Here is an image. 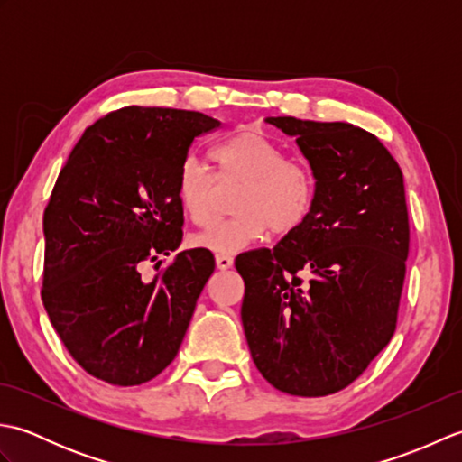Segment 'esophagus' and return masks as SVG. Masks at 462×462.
<instances>
[{
	"instance_id": "obj_1",
	"label": "esophagus",
	"mask_w": 462,
	"mask_h": 462,
	"mask_svg": "<svg viewBox=\"0 0 462 462\" xmlns=\"http://www.w3.org/2000/svg\"><path fill=\"white\" fill-rule=\"evenodd\" d=\"M232 263L234 258L230 254H216V266H218V270H230Z\"/></svg>"
}]
</instances>
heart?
I'll list each match as a JSON object with an SVG mask.
<instances>
[{
    "label": "heart",
    "mask_w": 462,
    "mask_h": 462,
    "mask_svg": "<svg viewBox=\"0 0 462 462\" xmlns=\"http://www.w3.org/2000/svg\"><path fill=\"white\" fill-rule=\"evenodd\" d=\"M216 176L186 156L176 174V196L196 226H208L220 210L222 189L242 184L234 202L236 216L214 224L192 244L218 254H234L272 230L288 236L300 230L318 196L316 174L306 162L286 159V151L258 131H240L212 151Z\"/></svg>",
    "instance_id": "b5f03b06"
}]
</instances>
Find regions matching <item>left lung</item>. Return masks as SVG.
Wrapping results in <instances>:
<instances>
[{"mask_svg":"<svg viewBox=\"0 0 462 462\" xmlns=\"http://www.w3.org/2000/svg\"><path fill=\"white\" fill-rule=\"evenodd\" d=\"M318 180L306 224L236 258L242 326L270 385L323 397L351 385L397 328L409 256L403 172L375 134L349 123L270 116Z\"/></svg>","mask_w":462,"mask_h":462,"instance_id":"left-lung-1","label":"left lung"}]
</instances>
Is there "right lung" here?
<instances>
[{
    "mask_svg": "<svg viewBox=\"0 0 462 462\" xmlns=\"http://www.w3.org/2000/svg\"><path fill=\"white\" fill-rule=\"evenodd\" d=\"M220 121L159 106H125L85 131L57 176L43 212L42 300L71 357L89 375L131 387L176 357L210 250L179 252L184 210L176 174L196 136Z\"/></svg>",
    "mask_w": 462,
    "mask_h": 462,
    "instance_id": "1",
    "label": "right lung"
}]
</instances>
